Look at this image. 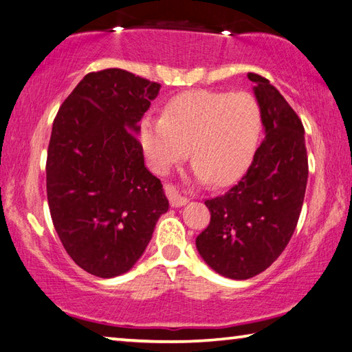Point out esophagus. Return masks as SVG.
Segmentation results:
<instances>
[{"instance_id":"esophagus-1","label":"esophagus","mask_w":352,"mask_h":352,"mask_svg":"<svg viewBox=\"0 0 352 352\" xmlns=\"http://www.w3.org/2000/svg\"><path fill=\"white\" fill-rule=\"evenodd\" d=\"M164 190H166V195H168V199L170 201V205L174 208H180V206H184L188 204V199L183 197V195L178 192V190L174 186H172V184H166Z\"/></svg>"}]
</instances>
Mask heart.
<instances>
[{"label":"heart","mask_w":352,"mask_h":352,"mask_svg":"<svg viewBox=\"0 0 352 352\" xmlns=\"http://www.w3.org/2000/svg\"><path fill=\"white\" fill-rule=\"evenodd\" d=\"M261 126V107L253 94L200 90L169 100L162 118H142L138 140L157 174H168L189 146L195 178L226 184L252 162Z\"/></svg>","instance_id":"1"}]
</instances>
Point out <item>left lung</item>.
Returning <instances> with one entry per match:
<instances>
[{"mask_svg":"<svg viewBox=\"0 0 352 352\" xmlns=\"http://www.w3.org/2000/svg\"><path fill=\"white\" fill-rule=\"evenodd\" d=\"M248 79L265 138L241 182L205 201L211 220L195 239L206 264L231 279L259 275L284 252L300 219L309 174L301 119L269 80L254 73Z\"/></svg>","mask_w":352,"mask_h":352,"instance_id":"obj_1","label":"left lung"}]
</instances>
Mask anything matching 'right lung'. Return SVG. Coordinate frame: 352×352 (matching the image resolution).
<instances>
[{
	"mask_svg": "<svg viewBox=\"0 0 352 352\" xmlns=\"http://www.w3.org/2000/svg\"><path fill=\"white\" fill-rule=\"evenodd\" d=\"M160 88L118 68L90 73L52 124L46 162L52 223L71 259L94 276L132 269L169 210L136 138Z\"/></svg>",
	"mask_w": 352,
	"mask_h": 352,
	"instance_id": "add662e5",
	"label": "right lung"
}]
</instances>
